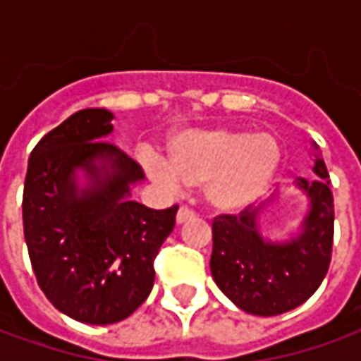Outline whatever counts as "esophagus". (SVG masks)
I'll list each match as a JSON object with an SVG mask.
<instances>
[{"mask_svg":"<svg viewBox=\"0 0 361 361\" xmlns=\"http://www.w3.org/2000/svg\"><path fill=\"white\" fill-rule=\"evenodd\" d=\"M195 217V213L191 212L190 207H180V212H178V215H176V221L180 223H185L190 221V219H193Z\"/></svg>","mask_w":361,"mask_h":361,"instance_id":"obj_1","label":"esophagus"}]
</instances>
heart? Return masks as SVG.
Returning a JSON list of instances; mask_svg holds the SVG:
<instances>
[{"label":"heart","instance_id":"obj_1","mask_svg":"<svg viewBox=\"0 0 361 361\" xmlns=\"http://www.w3.org/2000/svg\"><path fill=\"white\" fill-rule=\"evenodd\" d=\"M170 164L148 158L154 180L205 188L207 200L223 213H239L263 197L283 161V149L271 132L235 128L188 130L168 144Z\"/></svg>","mask_w":361,"mask_h":361}]
</instances>
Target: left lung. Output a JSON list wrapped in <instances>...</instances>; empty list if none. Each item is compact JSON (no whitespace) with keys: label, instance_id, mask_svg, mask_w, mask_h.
Returning a JSON list of instances; mask_svg holds the SVG:
<instances>
[{"label":"left lung","instance_id":"left-lung-1","mask_svg":"<svg viewBox=\"0 0 361 361\" xmlns=\"http://www.w3.org/2000/svg\"><path fill=\"white\" fill-rule=\"evenodd\" d=\"M316 148V144H314ZM318 180H296L308 197L300 233L273 243L259 231L263 207L213 219L212 274L221 293L241 310L276 316L306 302L322 284L334 241V197L322 158L316 156Z\"/></svg>","mask_w":361,"mask_h":361}]
</instances>
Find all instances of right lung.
I'll return each mask as SVG.
<instances>
[{"instance_id": "add662e5", "label": "right lung", "mask_w": 361, "mask_h": 361, "mask_svg": "<svg viewBox=\"0 0 361 361\" xmlns=\"http://www.w3.org/2000/svg\"><path fill=\"white\" fill-rule=\"evenodd\" d=\"M112 118L104 109L78 110L45 134L29 156L23 190L37 283L63 314L97 326L128 318L148 298L154 259L178 213V205L149 209L130 200L144 171L104 140Z\"/></svg>"}]
</instances>
